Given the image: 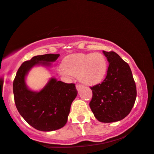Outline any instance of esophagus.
Returning <instances> with one entry per match:
<instances>
[{"instance_id": "esophagus-1", "label": "esophagus", "mask_w": 154, "mask_h": 154, "mask_svg": "<svg viewBox=\"0 0 154 154\" xmlns=\"http://www.w3.org/2000/svg\"><path fill=\"white\" fill-rule=\"evenodd\" d=\"M82 87H83V86L81 85V84H77L76 85V89L78 91H80L81 89H82Z\"/></svg>"}]
</instances>
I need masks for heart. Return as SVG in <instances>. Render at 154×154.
I'll list each match as a JSON object with an SVG mask.
<instances>
[{"instance_id":"1","label":"heart","mask_w":154,"mask_h":154,"mask_svg":"<svg viewBox=\"0 0 154 154\" xmlns=\"http://www.w3.org/2000/svg\"><path fill=\"white\" fill-rule=\"evenodd\" d=\"M108 70V61L100 53H77L65 57L60 72L66 78L79 75V80L87 86L100 84Z\"/></svg>"}]
</instances>
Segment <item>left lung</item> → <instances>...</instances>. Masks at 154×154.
<instances>
[{"mask_svg":"<svg viewBox=\"0 0 154 154\" xmlns=\"http://www.w3.org/2000/svg\"><path fill=\"white\" fill-rule=\"evenodd\" d=\"M109 66L101 84L90 87L91 111L100 122L121 121L130 113L137 97L136 85L129 65L114 51H103Z\"/></svg>","mask_w":154,"mask_h":154,"instance_id":"8db88e82","label":"left lung"}]
</instances>
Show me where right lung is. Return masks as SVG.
<instances>
[{"label":"right lung","mask_w":154,"mask_h":154,"mask_svg":"<svg viewBox=\"0 0 154 154\" xmlns=\"http://www.w3.org/2000/svg\"><path fill=\"white\" fill-rule=\"evenodd\" d=\"M60 54H46L33 57L24 62L17 70L13 82L14 102L20 114L32 127L43 132H51L67 123L70 106L78 91L74 84H66L51 78L39 91L26 85L25 78L33 67H49Z\"/></svg>","instance_id":"obj_1"}]
</instances>
